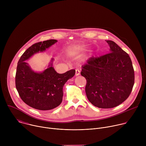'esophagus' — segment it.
Here are the masks:
<instances>
[{
  "label": "esophagus",
  "instance_id": "esophagus-1",
  "mask_svg": "<svg viewBox=\"0 0 146 146\" xmlns=\"http://www.w3.org/2000/svg\"><path fill=\"white\" fill-rule=\"evenodd\" d=\"M80 74V70L78 69H76V76H78Z\"/></svg>",
  "mask_w": 146,
  "mask_h": 146
}]
</instances>
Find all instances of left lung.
<instances>
[{"label": "left lung", "instance_id": "8db88e82", "mask_svg": "<svg viewBox=\"0 0 146 146\" xmlns=\"http://www.w3.org/2000/svg\"><path fill=\"white\" fill-rule=\"evenodd\" d=\"M108 54L91 57L82 66L81 74L87 80L86 93L96 107L110 109L118 106L129 96L135 73L129 55L111 40Z\"/></svg>", "mask_w": 146, "mask_h": 146}]
</instances>
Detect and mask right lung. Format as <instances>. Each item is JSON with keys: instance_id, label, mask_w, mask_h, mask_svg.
<instances>
[{"instance_id": "add662e5", "label": "right lung", "mask_w": 146, "mask_h": 146, "mask_svg": "<svg viewBox=\"0 0 146 146\" xmlns=\"http://www.w3.org/2000/svg\"><path fill=\"white\" fill-rule=\"evenodd\" d=\"M56 42V40L50 39L33 44L18 62L15 74L17 90L27 105L35 109L49 110L58 106L62 101L64 86L75 74L74 69L59 74L52 63L43 72H35L25 62L35 54L45 51Z\"/></svg>"}]
</instances>
